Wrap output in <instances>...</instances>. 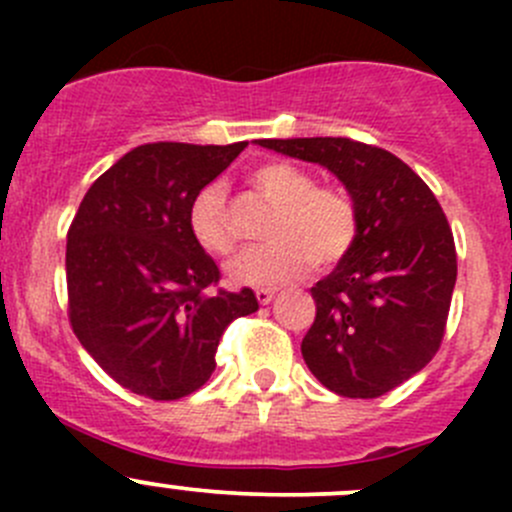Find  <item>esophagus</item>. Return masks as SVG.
Segmentation results:
<instances>
[{"label":"esophagus","instance_id":"34e87169","mask_svg":"<svg viewBox=\"0 0 512 512\" xmlns=\"http://www.w3.org/2000/svg\"><path fill=\"white\" fill-rule=\"evenodd\" d=\"M257 302L260 304H270L275 299V289H257Z\"/></svg>","mask_w":512,"mask_h":512}]
</instances>
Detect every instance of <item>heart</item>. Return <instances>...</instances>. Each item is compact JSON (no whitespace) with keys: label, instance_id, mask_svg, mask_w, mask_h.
Segmentation results:
<instances>
[{"label":"heart","instance_id":"b5f03b06","mask_svg":"<svg viewBox=\"0 0 512 512\" xmlns=\"http://www.w3.org/2000/svg\"><path fill=\"white\" fill-rule=\"evenodd\" d=\"M252 188L275 208L262 247L240 252L227 262V280L237 287L275 289L299 280L309 265L319 270L339 265L354 247L356 210L352 200L292 163H265L250 173ZM188 230L210 255H227L237 237L230 223L225 190L208 183L195 193L188 208Z\"/></svg>","mask_w":512,"mask_h":512}]
</instances>
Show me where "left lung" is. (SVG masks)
I'll list each match as a JSON object with an SVG mask.
<instances>
[{"label":"left lung","mask_w":512,"mask_h":512,"mask_svg":"<svg viewBox=\"0 0 512 512\" xmlns=\"http://www.w3.org/2000/svg\"><path fill=\"white\" fill-rule=\"evenodd\" d=\"M267 151L327 168L356 210L354 247L312 287L309 371L347 399H376L438 352L456 287V245L426 183L394 153L352 138H265Z\"/></svg>","instance_id":"left-lung-1"}]
</instances>
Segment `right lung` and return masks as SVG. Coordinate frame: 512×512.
<instances>
[{"label":"right lung","mask_w":512,"mask_h":512,"mask_svg":"<svg viewBox=\"0 0 512 512\" xmlns=\"http://www.w3.org/2000/svg\"><path fill=\"white\" fill-rule=\"evenodd\" d=\"M245 146L146 143L98 175L81 200L66 240L71 327L133 394H193L215 371L227 324L260 307L252 289L210 292L220 270L188 230L195 193Z\"/></svg>","instance_id":"right-lung-1"}]
</instances>
